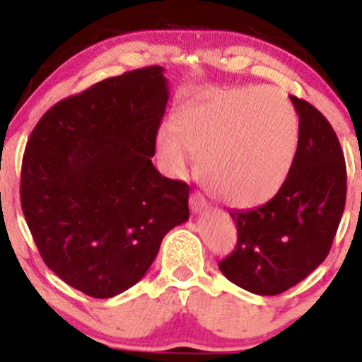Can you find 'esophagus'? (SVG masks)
<instances>
[{
    "label": "esophagus",
    "instance_id": "1",
    "mask_svg": "<svg viewBox=\"0 0 362 362\" xmlns=\"http://www.w3.org/2000/svg\"><path fill=\"white\" fill-rule=\"evenodd\" d=\"M189 206H191V210L194 211V214H202L203 210H206L208 208V203L203 194L194 192V194H191V198H189Z\"/></svg>",
    "mask_w": 362,
    "mask_h": 362
}]
</instances>
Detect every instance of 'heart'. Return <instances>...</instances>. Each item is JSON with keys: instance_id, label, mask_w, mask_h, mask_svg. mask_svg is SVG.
Here are the masks:
<instances>
[{"instance_id": "b5f03b06", "label": "heart", "mask_w": 362, "mask_h": 362, "mask_svg": "<svg viewBox=\"0 0 362 362\" xmlns=\"http://www.w3.org/2000/svg\"><path fill=\"white\" fill-rule=\"evenodd\" d=\"M299 136L294 107L264 86L222 90L182 108L175 129L160 127L156 151L173 175L198 159L199 182L218 202L252 208L269 202L289 177Z\"/></svg>"}]
</instances>
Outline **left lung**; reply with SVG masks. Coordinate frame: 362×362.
I'll list each match as a JSON object with an SVG mask.
<instances>
[{"instance_id":"left-lung-1","label":"left lung","mask_w":362,"mask_h":362,"mask_svg":"<svg viewBox=\"0 0 362 362\" xmlns=\"http://www.w3.org/2000/svg\"><path fill=\"white\" fill-rule=\"evenodd\" d=\"M291 101L299 136L289 177L262 206L229 211L238 242L218 262L226 279L259 296L291 289L326 259L345 208L346 168L337 133L308 101Z\"/></svg>"}]
</instances>
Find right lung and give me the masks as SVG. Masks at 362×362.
I'll return each instance as SVG.
<instances>
[{
    "label": "right lung",
    "instance_id": "add662e5",
    "mask_svg": "<svg viewBox=\"0 0 362 362\" xmlns=\"http://www.w3.org/2000/svg\"><path fill=\"white\" fill-rule=\"evenodd\" d=\"M168 98L163 66L134 69L56 103L29 136L25 222L45 264L80 293L133 287L189 218V185L151 159Z\"/></svg>",
    "mask_w": 362,
    "mask_h": 362
}]
</instances>
